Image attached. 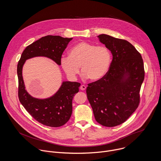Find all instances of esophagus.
<instances>
[{"mask_svg": "<svg viewBox=\"0 0 161 161\" xmlns=\"http://www.w3.org/2000/svg\"><path fill=\"white\" fill-rule=\"evenodd\" d=\"M86 86L85 85H81V86H80V90H85V89H86Z\"/></svg>", "mask_w": 161, "mask_h": 161, "instance_id": "34e87169", "label": "esophagus"}]
</instances>
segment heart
I'll return each mask as SVG.
<instances>
[{
	"mask_svg": "<svg viewBox=\"0 0 161 161\" xmlns=\"http://www.w3.org/2000/svg\"><path fill=\"white\" fill-rule=\"evenodd\" d=\"M69 56L61 59V66L69 78L74 79L81 67L83 76L96 81L108 72L111 63V53L105 46H96L81 42L69 50Z\"/></svg>",
	"mask_w": 161,
	"mask_h": 161,
	"instance_id": "obj_1",
	"label": "heart"
}]
</instances>
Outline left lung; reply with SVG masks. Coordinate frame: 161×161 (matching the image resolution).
Masks as SVG:
<instances>
[{
    "label": "left lung",
    "instance_id": "1",
    "mask_svg": "<svg viewBox=\"0 0 161 161\" xmlns=\"http://www.w3.org/2000/svg\"><path fill=\"white\" fill-rule=\"evenodd\" d=\"M98 38L111 52L113 60L101 80L88 84L86 95L95 120L113 127L125 122L138 107L145 76L143 61L129 42L105 34Z\"/></svg>",
    "mask_w": 161,
    "mask_h": 161
}]
</instances>
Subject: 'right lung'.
I'll list each match as a JSON object with an SVG mask.
<instances>
[{
  "label": "right lung",
  "instance_id": "add662e5",
  "mask_svg": "<svg viewBox=\"0 0 161 161\" xmlns=\"http://www.w3.org/2000/svg\"><path fill=\"white\" fill-rule=\"evenodd\" d=\"M72 38L47 35L32 43L24 50L17 67L18 77V97L28 113L40 123L50 127H59L71 118L72 101L79 92L80 83L63 81L58 91L52 97L40 99L31 96L25 89L22 76L23 66L30 58L43 56L61 65L62 54Z\"/></svg>",
  "mask_w": 161,
  "mask_h": 161
}]
</instances>
